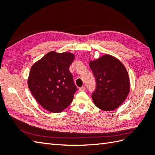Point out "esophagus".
<instances>
[{
    "instance_id": "obj_1",
    "label": "esophagus",
    "mask_w": 155,
    "mask_h": 155,
    "mask_svg": "<svg viewBox=\"0 0 155 155\" xmlns=\"http://www.w3.org/2000/svg\"><path fill=\"white\" fill-rule=\"evenodd\" d=\"M86 90V87L84 86H81V87H80V88H79V91L80 92H82V91H84V90Z\"/></svg>"
}]
</instances>
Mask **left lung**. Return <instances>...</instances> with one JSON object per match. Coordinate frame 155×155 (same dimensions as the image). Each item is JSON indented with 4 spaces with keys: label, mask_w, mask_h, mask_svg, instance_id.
<instances>
[{
    "label": "left lung",
    "mask_w": 155,
    "mask_h": 155,
    "mask_svg": "<svg viewBox=\"0 0 155 155\" xmlns=\"http://www.w3.org/2000/svg\"><path fill=\"white\" fill-rule=\"evenodd\" d=\"M89 65L96 80V89L92 93L94 103L107 111L117 109L130 92L126 69L118 59L109 54L90 61Z\"/></svg>",
    "instance_id": "obj_1"
}]
</instances>
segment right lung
<instances>
[{
  "label": "right lung",
  "instance_id": "1",
  "mask_svg": "<svg viewBox=\"0 0 155 155\" xmlns=\"http://www.w3.org/2000/svg\"><path fill=\"white\" fill-rule=\"evenodd\" d=\"M74 55L69 52H48L31 67L28 87L41 106L52 113H59L71 103L78 87L69 66Z\"/></svg>",
  "mask_w": 155,
  "mask_h": 155
}]
</instances>
